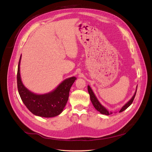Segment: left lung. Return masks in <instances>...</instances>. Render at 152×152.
<instances>
[{
  "mask_svg": "<svg viewBox=\"0 0 152 152\" xmlns=\"http://www.w3.org/2000/svg\"><path fill=\"white\" fill-rule=\"evenodd\" d=\"M87 89H88L89 94L90 95V99H91V101L92 103H93V104L94 106V107L102 114L107 115H109L112 114V112H109L108 110L103 107V105L101 104V103L99 102V101L98 100V99L96 98V96L94 95V94L93 93V91H92V89H91V88L89 86H87ZM136 91H137V89L136 90L135 93H134V96H133L132 97V98L129 101V102L125 105H124V107H122V108H121V110H120V111H119V112H123L124 110H125L126 109H127L132 104L133 100H134V99L135 98V96H136Z\"/></svg>",
  "mask_w": 152,
  "mask_h": 152,
  "instance_id": "left-lung-1",
  "label": "left lung"
}]
</instances>
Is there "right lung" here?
I'll return each instance as SVG.
<instances>
[{
	"mask_svg": "<svg viewBox=\"0 0 152 152\" xmlns=\"http://www.w3.org/2000/svg\"><path fill=\"white\" fill-rule=\"evenodd\" d=\"M20 56L17 73L18 93L22 102L30 111L35 115L42 117H53L60 114L68 102L69 92L76 80L75 77L63 81L56 89L45 94H36L27 89L23 84L20 72Z\"/></svg>",
	"mask_w": 152,
	"mask_h": 152,
	"instance_id": "add662e5",
	"label": "right lung"
}]
</instances>
